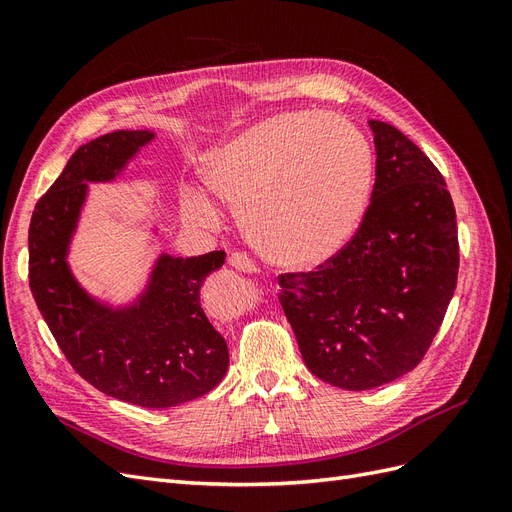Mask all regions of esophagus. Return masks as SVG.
I'll list each match as a JSON object with an SVG mask.
<instances>
[{
  "label": "esophagus",
  "mask_w": 512,
  "mask_h": 512,
  "mask_svg": "<svg viewBox=\"0 0 512 512\" xmlns=\"http://www.w3.org/2000/svg\"><path fill=\"white\" fill-rule=\"evenodd\" d=\"M228 262H230V267H235V269L245 271V273H254L256 271V262L247 254H243V252H232L228 256Z\"/></svg>",
  "instance_id": "1"
}]
</instances>
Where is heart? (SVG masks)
Here are the masks:
<instances>
[{
	"mask_svg": "<svg viewBox=\"0 0 512 512\" xmlns=\"http://www.w3.org/2000/svg\"><path fill=\"white\" fill-rule=\"evenodd\" d=\"M207 188L239 211L247 239L275 265L312 267L359 228L374 179V151L342 115L288 113L256 123L200 162ZM194 224L218 220L213 200L181 192Z\"/></svg>",
	"mask_w": 512,
	"mask_h": 512,
	"instance_id": "1",
	"label": "heart"
}]
</instances>
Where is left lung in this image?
<instances>
[{
	"instance_id": "8db88e82",
	"label": "left lung",
	"mask_w": 512,
	"mask_h": 512,
	"mask_svg": "<svg viewBox=\"0 0 512 512\" xmlns=\"http://www.w3.org/2000/svg\"><path fill=\"white\" fill-rule=\"evenodd\" d=\"M376 183L354 237L316 271L284 273L280 303L307 369L346 391L376 389L423 361L453 299V198L433 162L369 119Z\"/></svg>"
}]
</instances>
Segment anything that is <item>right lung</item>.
Listing matches in <instances>:
<instances>
[{
	"mask_svg": "<svg viewBox=\"0 0 512 512\" xmlns=\"http://www.w3.org/2000/svg\"><path fill=\"white\" fill-rule=\"evenodd\" d=\"M153 138L117 130L72 153L29 224V288L76 374L108 397L162 410L209 393L226 376L228 346L200 307V286L226 254H160L147 288L126 307L91 297L68 265L87 183L113 181Z\"/></svg>",
	"mask_w": 512,
	"mask_h": 512,
	"instance_id": "1",
	"label": "right lung"
}]
</instances>
